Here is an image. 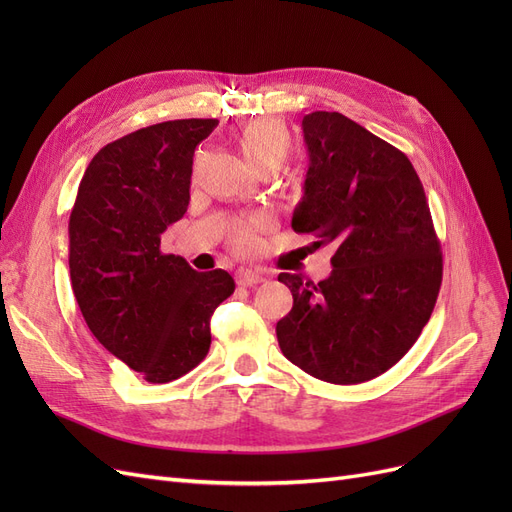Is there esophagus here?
<instances>
[{"instance_id":"esophagus-1","label":"esophagus","mask_w":512,"mask_h":512,"mask_svg":"<svg viewBox=\"0 0 512 512\" xmlns=\"http://www.w3.org/2000/svg\"><path fill=\"white\" fill-rule=\"evenodd\" d=\"M237 282L241 286H256V284H262L265 282V275L258 273V271H252V269H241L237 273Z\"/></svg>"}]
</instances>
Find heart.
I'll list each match as a JSON object with an SVG mask.
<instances>
[{
  "label": "heart",
  "mask_w": 512,
  "mask_h": 512,
  "mask_svg": "<svg viewBox=\"0 0 512 512\" xmlns=\"http://www.w3.org/2000/svg\"><path fill=\"white\" fill-rule=\"evenodd\" d=\"M239 147L245 160L258 170L267 166L280 168L292 151V134L282 119L258 117L245 123L239 134ZM265 226V218H252L237 224L230 237L232 247L241 254L254 252L258 247V232Z\"/></svg>",
  "instance_id": "obj_1"
}]
</instances>
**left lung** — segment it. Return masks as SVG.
Returning a JSON list of instances; mask_svg holds the SVG:
<instances>
[{"mask_svg": "<svg viewBox=\"0 0 512 512\" xmlns=\"http://www.w3.org/2000/svg\"><path fill=\"white\" fill-rule=\"evenodd\" d=\"M309 168L294 232L331 243L318 284L280 273L292 309L277 322L286 359L333 384L391 369L421 335L442 284V252L406 153L342 113L303 117Z\"/></svg>", "mask_w": 512, "mask_h": 512, "instance_id": "obj_1", "label": "left lung"}]
</instances>
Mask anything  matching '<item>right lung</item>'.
Listing matches in <instances>:
<instances>
[{"instance_id":"1","label":"right lung","mask_w":512,"mask_h":512,"mask_svg":"<svg viewBox=\"0 0 512 512\" xmlns=\"http://www.w3.org/2000/svg\"><path fill=\"white\" fill-rule=\"evenodd\" d=\"M218 119H175L102 147L70 213V280L98 342L151 384L173 382L205 359L209 320L235 292L215 269L162 254V232L190 205L194 149Z\"/></svg>"}]
</instances>
